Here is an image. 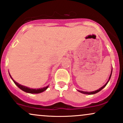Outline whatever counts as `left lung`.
Segmentation results:
<instances>
[{
	"instance_id": "left-lung-1",
	"label": "left lung",
	"mask_w": 123,
	"mask_h": 123,
	"mask_svg": "<svg viewBox=\"0 0 123 123\" xmlns=\"http://www.w3.org/2000/svg\"><path fill=\"white\" fill-rule=\"evenodd\" d=\"M112 73V70H111V73L110 76H109V77L108 81H107V82H106V83L105 84V85H104V86H102L101 88H100V89H99L96 90V91H93V92H84V91H78V92H80L82 93H83V94H95V93H98V92H100V91H101V90L103 89L104 88V87L106 85V84H108V82H109V80H110L111 77Z\"/></svg>"
}]
</instances>
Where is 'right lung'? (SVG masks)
Masks as SVG:
<instances>
[{"mask_svg": "<svg viewBox=\"0 0 123 123\" xmlns=\"http://www.w3.org/2000/svg\"><path fill=\"white\" fill-rule=\"evenodd\" d=\"M9 74H10V73H9ZM10 77L11 78V79L12 80V81H14V83L15 84V85H17L19 88H20V89L22 90L23 91L25 92L29 93H42V92H43L46 91V90L47 89V88L49 87V86H46V87H44V88H39V89L30 88H28V87L22 85H20V84H18V82H16V81H15L12 78L11 75H10Z\"/></svg>", "mask_w": 123, "mask_h": 123, "instance_id": "obj_1", "label": "right lung"}]
</instances>
